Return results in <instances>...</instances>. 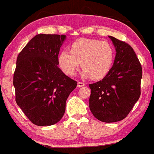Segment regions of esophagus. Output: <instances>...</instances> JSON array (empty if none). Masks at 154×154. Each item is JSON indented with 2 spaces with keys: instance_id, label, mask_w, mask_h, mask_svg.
I'll return each instance as SVG.
<instances>
[{
  "instance_id": "1",
  "label": "esophagus",
  "mask_w": 154,
  "mask_h": 154,
  "mask_svg": "<svg viewBox=\"0 0 154 154\" xmlns=\"http://www.w3.org/2000/svg\"><path fill=\"white\" fill-rule=\"evenodd\" d=\"M84 86H85V84H84V82L79 81L78 83H77V87H83Z\"/></svg>"
}]
</instances>
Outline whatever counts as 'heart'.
<instances>
[{"label":"heart","mask_w":154,"mask_h":154,"mask_svg":"<svg viewBox=\"0 0 154 154\" xmlns=\"http://www.w3.org/2000/svg\"><path fill=\"white\" fill-rule=\"evenodd\" d=\"M115 51L107 42L80 38L70 45V51L62 50L58 54V64L63 72L74 75L81 64L84 77L103 79L109 74L114 62Z\"/></svg>","instance_id":"obj_1"}]
</instances>
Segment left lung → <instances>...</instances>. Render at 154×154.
Instances as JSON below:
<instances>
[{
    "label": "left lung",
    "mask_w": 154,
    "mask_h": 154,
    "mask_svg": "<svg viewBox=\"0 0 154 154\" xmlns=\"http://www.w3.org/2000/svg\"><path fill=\"white\" fill-rule=\"evenodd\" d=\"M116 48L114 64L102 80L90 84V109L103 122L124 119L140 96L142 67L128 43L109 36Z\"/></svg>",
    "instance_id": "obj_1"
}]
</instances>
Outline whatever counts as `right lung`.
Instances as JSON below:
<instances>
[{
  "label": "right lung",
  "instance_id": "right-lung-1",
  "mask_svg": "<svg viewBox=\"0 0 154 154\" xmlns=\"http://www.w3.org/2000/svg\"><path fill=\"white\" fill-rule=\"evenodd\" d=\"M64 35L38 34L17 56L14 74L16 103L35 125L58 122L77 81L57 67Z\"/></svg>",
  "mask_w": 154,
  "mask_h": 154
}]
</instances>
